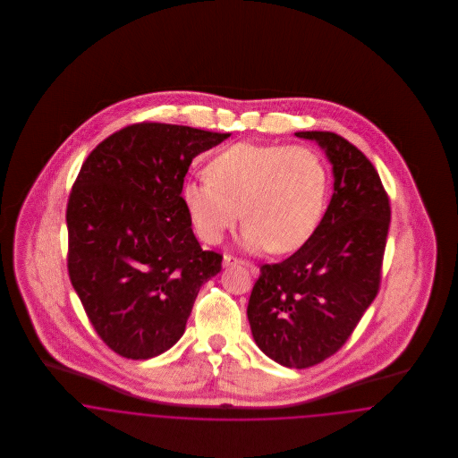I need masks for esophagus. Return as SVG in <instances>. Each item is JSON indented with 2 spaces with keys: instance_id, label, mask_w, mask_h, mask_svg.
<instances>
[{
  "instance_id": "34e87169",
  "label": "esophagus",
  "mask_w": 458,
  "mask_h": 458,
  "mask_svg": "<svg viewBox=\"0 0 458 458\" xmlns=\"http://www.w3.org/2000/svg\"><path fill=\"white\" fill-rule=\"evenodd\" d=\"M223 264H225V266H239V264H245V266L250 269L252 275H258V267H256L254 264L242 261L240 258H235V256H232V254H225V256H223Z\"/></svg>"
}]
</instances>
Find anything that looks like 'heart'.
I'll return each mask as SVG.
<instances>
[{"label": "heart", "mask_w": 458, "mask_h": 458, "mask_svg": "<svg viewBox=\"0 0 458 458\" xmlns=\"http://www.w3.org/2000/svg\"><path fill=\"white\" fill-rule=\"evenodd\" d=\"M206 174L182 191L206 243L221 242L242 215L249 249L290 254L316 233L325 215L327 163L309 146L237 142L215 154Z\"/></svg>", "instance_id": "obj_1"}]
</instances>
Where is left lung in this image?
Returning a JSON list of instances; mask_svg holds the SVG:
<instances>
[{"label": "left lung", "mask_w": 458, "mask_h": 458, "mask_svg": "<svg viewBox=\"0 0 458 458\" xmlns=\"http://www.w3.org/2000/svg\"><path fill=\"white\" fill-rule=\"evenodd\" d=\"M333 165L335 192L316 233L288 259L262 264L247 318L258 347L284 368L305 369L345 345L376 299L392 218L369 159L333 131H297Z\"/></svg>", "instance_id": "8db88e82"}]
</instances>
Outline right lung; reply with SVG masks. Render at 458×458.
<instances>
[{"instance_id": "obj_1", "label": "right lung", "mask_w": 458, "mask_h": 458, "mask_svg": "<svg viewBox=\"0 0 458 458\" xmlns=\"http://www.w3.org/2000/svg\"><path fill=\"white\" fill-rule=\"evenodd\" d=\"M230 133L140 122L89 154L66 204L68 276L99 338L151 359L180 340L223 256L202 250L183 204L197 154Z\"/></svg>"}]
</instances>
